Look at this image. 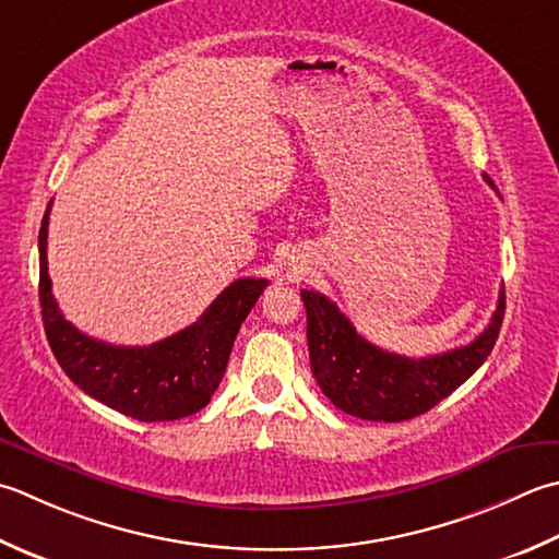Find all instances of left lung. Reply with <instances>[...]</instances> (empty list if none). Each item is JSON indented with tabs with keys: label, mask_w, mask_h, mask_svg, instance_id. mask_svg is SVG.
<instances>
[{
	"label": "left lung",
	"mask_w": 559,
	"mask_h": 559,
	"mask_svg": "<svg viewBox=\"0 0 559 559\" xmlns=\"http://www.w3.org/2000/svg\"><path fill=\"white\" fill-rule=\"evenodd\" d=\"M485 181L495 189L485 174ZM308 310V346L317 385L334 407L368 421H407L429 412L485 364L504 322V290L487 330L467 346L407 358L373 346L322 293L300 290Z\"/></svg>",
	"instance_id": "obj_1"
}]
</instances>
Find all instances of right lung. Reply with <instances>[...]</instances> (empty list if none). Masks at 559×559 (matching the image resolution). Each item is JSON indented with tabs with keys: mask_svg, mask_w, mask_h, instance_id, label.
I'll return each mask as SVG.
<instances>
[{
	"mask_svg": "<svg viewBox=\"0 0 559 559\" xmlns=\"http://www.w3.org/2000/svg\"><path fill=\"white\" fill-rule=\"evenodd\" d=\"M50 205L38 233L40 314L48 344L64 373L86 395L138 421H174L211 402L225 376L235 336L266 278H239L213 300L199 322L150 346H114L64 320L48 276Z\"/></svg>",
	"mask_w": 559,
	"mask_h": 559,
	"instance_id": "right-lung-1",
	"label": "right lung"
}]
</instances>
